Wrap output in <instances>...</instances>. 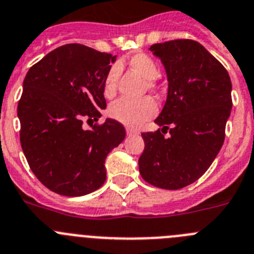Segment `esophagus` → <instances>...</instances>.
<instances>
[{"mask_svg": "<svg viewBox=\"0 0 254 254\" xmlns=\"http://www.w3.org/2000/svg\"><path fill=\"white\" fill-rule=\"evenodd\" d=\"M127 135H136V134H139V131L135 129H131V127H127Z\"/></svg>", "mask_w": 254, "mask_h": 254, "instance_id": "esophagus-1", "label": "esophagus"}]
</instances>
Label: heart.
Masks as SVG:
<instances>
[{
  "label": "heart",
  "mask_w": 254,
  "mask_h": 254,
  "mask_svg": "<svg viewBox=\"0 0 254 254\" xmlns=\"http://www.w3.org/2000/svg\"><path fill=\"white\" fill-rule=\"evenodd\" d=\"M129 64L144 79H147V87L149 90L155 87L154 79L158 77L159 69L157 63L149 56L144 53L135 54L129 59ZM119 72L120 69L118 65H113L105 77L102 91L106 99H111L115 96ZM155 113H157V105L152 97H143L139 100L120 99L109 107V115L127 127H140L143 123L152 119Z\"/></svg>",
  "instance_id": "1"
}]
</instances>
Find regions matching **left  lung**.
<instances>
[{
    "instance_id": "8db88e82",
    "label": "left lung",
    "mask_w": 254,
    "mask_h": 254,
    "mask_svg": "<svg viewBox=\"0 0 254 254\" xmlns=\"http://www.w3.org/2000/svg\"><path fill=\"white\" fill-rule=\"evenodd\" d=\"M149 50L166 69L168 92L154 120L162 129L141 134L139 172L153 186L178 190L204 175L223 147L232 81L220 62L193 40L159 43ZM168 125L170 136L164 137Z\"/></svg>"
}]
</instances>
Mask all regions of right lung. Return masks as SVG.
<instances>
[{"mask_svg":"<svg viewBox=\"0 0 254 254\" xmlns=\"http://www.w3.org/2000/svg\"><path fill=\"white\" fill-rule=\"evenodd\" d=\"M116 56L82 44L57 48L29 69L17 105L20 141L38 180L63 196L93 192L106 180L105 159L125 139L106 109L104 79Z\"/></svg>","mask_w":254,"mask_h":254,"instance_id":"right-lung-1","label":"right lung"}]
</instances>
